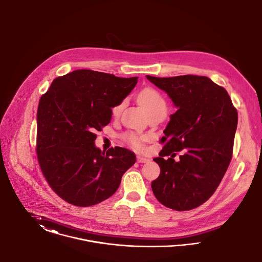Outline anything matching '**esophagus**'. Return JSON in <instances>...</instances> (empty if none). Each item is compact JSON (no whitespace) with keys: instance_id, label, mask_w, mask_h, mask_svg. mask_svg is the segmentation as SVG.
Returning a JSON list of instances; mask_svg holds the SVG:
<instances>
[{"instance_id":"esophagus-1","label":"esophagus","mask_w":262,"mask_h":262,"mask_svg":"<svg viewBox=\"0 0 262 262\" xmlns=\"http://www.w3.org/2000/svg\"><path fill=\"white\" fill-rule=\"evenodd\" d=\"M137 161H138V162H140V163H142V162H147V161H149V160H148V159H146V158H144V157L138 156V157H137Z\"/></svg>"}]
</instances>
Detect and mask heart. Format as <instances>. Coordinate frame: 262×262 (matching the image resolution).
Returning <instances> with one entry per match:
<instances>
[{
	"label": "heart",
	"mask_w": 262,
	"mask_h": 262,
	"mask_svg": "<svg viewBox=\"0 0 262 262\" xmlns=\"http://www.w3.org/2000/svg\"><path fill=\"white\" fill-rule=\"evenodd\" d=\"M139 101L141 106L144 108L148 116L160 114L165 116L167 113V104L161 94L151 88H147L142 90L139 95ZM123 106V101L117 104L113 108L114 116H119ZM122 139L130 144L136 149H141L143 147V142L145 141V137L138 136L133 133H126L122 136Z\"/></svg>",
	"instance_id": "obj_1"
}]
</instances>
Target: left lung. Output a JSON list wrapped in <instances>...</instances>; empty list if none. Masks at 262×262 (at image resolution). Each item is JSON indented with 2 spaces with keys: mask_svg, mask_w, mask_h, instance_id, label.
I'll list each match as a JSON object with an SVG mask.
<instances>
[{
  "mask_svg": "<svg viewBox=\"0 0 262 262\" xmlns=\"http://www.w3.org/2000/svg\"><path fill=\"white\" fill-rule=\"evenodd\" d=\"M146 78L178 107L163 130L160 158L154 159L161 167L160 177L151 182L154 194L168 208L193 209L214 193L227 170L237 111L226 90L207 77ZM174 151H182L179 162L173 160Z\"/></svg>",
  "mask_w": 262,
  "mask_h": 262,
  "instance_id": "8db88e82",
  "label": "left lung"
}]
</instances>
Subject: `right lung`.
I'll list each match as a JSON object with an SVG mask.
<instances>
[{
  "label": "right lung",
  "mask_w": 262,
  "mask_h": 262,
  "mask_svg": "<svg viewBox=\"0 0 262 262\" xmlns=\"http://www.w3.org/2000/svg\"><path fill=\"white\" fill-rule=\"evenodd\" d=\"M138 77L119 78L77 70L56 78L40 97L37 155L41 172L64 202L86 207L112 196L136 155L116 146L96 147L97 130L110 123L112 107L133 91Z\"/></svg>",
  "instance_id": "right-lung-1"
}]
</instances>
